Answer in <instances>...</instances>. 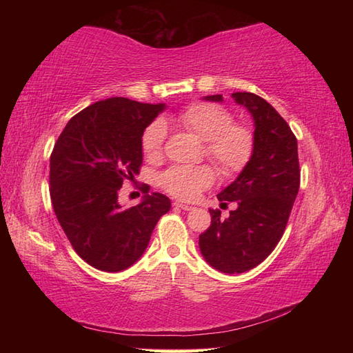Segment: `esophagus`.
Masks as SVG:
<instances>
[{
  "label": "esophagus",
  "mask_w": 353,
  "mask_h": 353,
  "mask_svg": "<svg viewBox=\"0 0 353 353\" xmlns=\"http://www.w3.org/2000/svg\"><path fill=\"white\" fill-rule=\"evenodd\" d=\"M174 206L182 209V211H191V209H194L192 205H188V203H183V201H174Z\"/></svg>",
  "instance_id": "1"
}]
</instances>
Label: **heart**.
I'll use <instances>...</instances> for the list:
<instances>
[{
  "instance_id": "heart-1",
  "label": "heart",
  "mask_w": 353,
  "mask_h": 353,
  "mask_svg": "<svg viewBox=\"0 0 353 353\" xmlns=\"http://www.w3.org/2000/svg\"><path fill=\"white\" fill-rule=\"evenodd\" d=\"M183 129L206 142V156L223 172H235L249 162L253 152V134L244 125L232 124L229 112L214 103H194L177 117ZM167 137L161 121L150 124L142 134V150L147 157H157ZM214 171L209 167H171L161 177V185L171 196L194 200L211 186Z\"/></svg>"
}]
</instances>
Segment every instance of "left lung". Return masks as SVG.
<instances>
[{"instance_id":"1","label":"left lung","mask_w":353,"mask_h":353,"mask_svg":"<svg viewBox=\"0 0 353 353\" xmlns=\"http://www.w3.org/2000/svg\"><path fill=\"white\" fill-rule=\"evenodd\" d=\"M253 119V152L238 177L216 199L235 209L220 220L211 209V226L199 236L201 256L221 273H244L261 264L283 235L301 185L297 139L272 104L252 92L230 95ZM205 101L221 103L223 95Z\"/></svg>"}]
</instances>
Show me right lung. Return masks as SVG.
I'll return each instance as SVG.
<instances>
[{
	"instance_id": "obj_1",
	"label": "right lung",
	"mask_w": 353,
	"mask_h": 353,
	"mask_svg": "<svg viewBox=\"0 0 353 353\" xmlns=\"http://www.w3.org/2000/svg\"><path fill=\"white\" fill-rule=\"evenodd\" d=\"M165 109L123 97L97 101L70 119L52 148V209L79 256L101 272L133 265L171 208L161 192L129 209L118 201L123 183L139 174L142 134Z\"/></svg>"
}]
</instances>
